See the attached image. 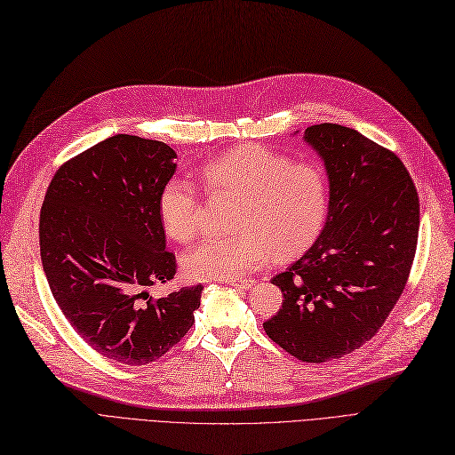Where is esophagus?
<instances>
[{"instance_id": "obj_1", "label": "esophagus", "mask_w": 455, "mask_h": 455, "mask_svg": "<svg viewBox=\"0 0 455 455\" xmlns=\"http://www.w3.org/2000/svg\"><path fill=\"white\" fill-rule=\"evenodd\" d=\"M228 284H231V286H239V288H249V286H252L256 281H252V279H228L226 281Z\"/></svg>"}]
</instances>
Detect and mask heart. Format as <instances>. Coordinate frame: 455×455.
Wrapping results in <instances>:
<instances>
[{
    "label": "heart",
    "mask_w": 455,
    "mask_h": 455,
    "mask_svg": "<svg viewBox=\"0 0 455 455\" xmlns=\"http://www.w3.org/2000/svg\"><path fill=\"white\" fill-rule=\"evenodd\" d=\"M211 196L237 197L231 235L204 237L182 256L191 279H235L258 269L275 254L304 251L319 235L328 211V182L311 163H291L259 146L224 151L199 167ZM159 218L167 235L188 243L203 224L197 186L172 176L159 194Z\"/></svg>",
    "instance_id": "heart-1"
}]
</instances>
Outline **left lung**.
<instances>
[{
	"instance_id": "obj_1",
	"label": "left lung",
	"mask_w": 455,
	"mask_h": 455,
	"mask_svg": "<svg viewBox=\"0 0 455 455\" xmlns=\"http://www.w3.org/2000/svg\"><path fill=\"white\" fill-rule=\"evenodd\" d=\"M304 139L324 161L328 216L311 249L271 279L284 299L264 330L319 364L364 346L393 311L416 256L419 197L404 163L355 129L321 123Z\"/></svg>"
}]
</instances>
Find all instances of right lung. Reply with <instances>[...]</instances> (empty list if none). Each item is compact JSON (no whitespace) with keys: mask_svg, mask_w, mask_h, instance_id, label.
<instances>
[{"mask_svg":"<svg viewBox=\"0 0 455 455\" xmlns=\"http://www.w3.org/2000/svg\"><path fill=\"white\" fill-rule=\"evenodd\" d=\"M174 149L116 134L54 172L39 214V252L52 298L89 346L121 364H149L172 349L201 306L203 286L164 298L176 258L164 251L159 194Z\"/></svg>","mask_w":455,"mask_h":455,"instance_id":"right-lung-1","label":"right lung"}]
</instances>
